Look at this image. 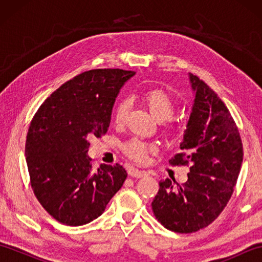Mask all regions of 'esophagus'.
I'll list each match as a JSON object with an SVG mask.
<instances>
[{
    "mask_svg": "<svg viewBox=\"0 0 262 262\" xmlns=\"http://www.w3.org/2000/svg\"><path fill=\"white\" fill-rule=\"evenodd\" d=\"M128 173H129V176L135 177V178H144V177L147 176V172L146 171L138 170V169H130Z\"/></svg>",
    "mask_w": 262,
    "mask_h": 262,
    "instance_id": "1",
    "label": "esophagus"
}]
</instances>
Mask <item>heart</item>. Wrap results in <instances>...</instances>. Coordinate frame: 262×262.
I'll use <instances>...</instances> for the list:
<instances>
[{"instance_id":"b5f03b06","label":"heart","mask_w":262,"mask_h":262,"mask_svg":"<svg viewBox=\"0 0 262 262\" xmlns=\"http://www.w3.org/2000/svg\"><path fill=\"white\" fill-rule=\"evenodd\" d=\"M143 101L145 102L155 118L162 121L166 132L177 130L178 126L171 118L174 113V102L168 92L162 89H152L143 94ZM129 108L130 102L127 99L119 100L116 103L114 110V120L116 125L124 124ZM154 146L152 144L143 142L138 138H133V140L126 142L122 146V151L127 157L137 161V162H144L147 159L148 153L152 152Z\"/></svg>"}]
</instances>
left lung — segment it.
Listing matches in <instances>:
<instances>
[{
	"mask_svg": "<svg viewBox=\"0 0 262 262\" xmlns=\"http://www.w3.org/2000/svg\"><path fill=\"white\" fill-rule=\"evenodd\" d=\"M194 92L180 153L169 162L190 164L187 182L161 180L152 202L153 213L165 229L192 233L208 226L229 203L240 173L243 146L234 119L220 97L189 74Z\"/></svg>",
	"mask_w": 262,
	"mask_h": 262,
	"instance_id": "left-lung-1",
	"label": "left lung"
}]
</instances>
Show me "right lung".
Listing matches in <instances>:
<instances>
[{"instance_id": "add662e5", "label": "right lung", "mask_w": 262, "mask_h": 262, "mask_svg": "<svg viewBox=\"0 0 262 262\" xmlns=\"http://www.w3.org/2000/svg\"><path fill=\"white\" fill-rule=\"evenodd\" d=\"M134 74L84 72L53 92L33 116L26 141L31 188L59 223L80 226L96 220L126 180L118 163L93 170L88 151L91 137L107 133L115 100Z\"/></svg>"}]
</instances>
